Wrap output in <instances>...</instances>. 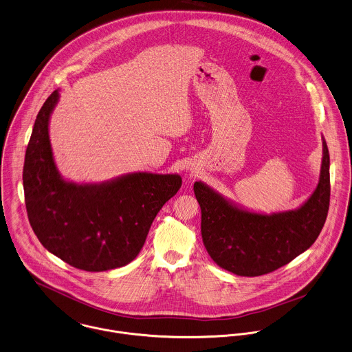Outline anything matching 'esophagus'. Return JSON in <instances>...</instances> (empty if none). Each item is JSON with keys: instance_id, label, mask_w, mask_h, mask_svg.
<instances>
[{"instance_id": "esophagus-1", "label": "esophagus", "mask_w": 352, "mask_h": 352, "mask_svg": "<svg viewBox=\"0 0 352 352\" xmlns=\"http://www.w3.org/2000/svg\"><path fill=\"white\" fill-rule=\"evenodd\" d=\"M190 173H193V171H192V168H190Z\"/></svg>"}]
</instances>
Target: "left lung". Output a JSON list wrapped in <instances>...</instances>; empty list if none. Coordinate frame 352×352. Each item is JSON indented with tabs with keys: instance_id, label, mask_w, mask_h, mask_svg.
<instances>
[{
	"instance_id": "obj_1",
	"label": "left lung",
	"mask_w": 352,
	"mask_h": 352,
	"mask_svg": "<svg viewBox=\"0 0 352 352\" xmlns=\"http://www.w3.org/2000/svg\"><path fill=\"white\" fill-rule=\"evenodd\" d=\"M193 189L201 208L203 242L212 260L238 276L274 272L306 252L324 227L331 196L327 141L322 136L318 184L296 210L250 211L201 181Z\"/></svg>"
}]
</instances>
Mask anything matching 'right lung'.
<instances>
[{
	"instance_id": "1",
	"label": "right lung",
	"mask_w": 352,
	"mask_h": 352,
	"mask_svg": "<svg viewBox=\"0 0 352 352\" xmlns=\"http://www.w3.org/2000/svg\"><path fill=\"white\" fill-rule=\"evenodd\" d=\"M56 89L36 116L23 168L25 208L41 243L72 267L102 272L132 263L162 207L182 185L179 174L136 171L103 182L64 178L50 142Z\"/></svg>"
}]
</instances>
